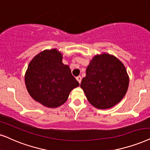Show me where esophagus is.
<instances>
[{
	"instance_id": "1",
	"label": "esophagus",
	"mask_w": 150,
	"mask_h": 150,
	"mask_svg": "<svg viewBox=\"0 0 150 150\" xmlns=\"http://www.w3.org/2000/svg\"><path fill=\"white\" fill-rule=\"evenodd\" d=\"M76 80L78 81V82H79V83H81V80H82V78H81V76H79L76 77Z\"/></svg>"
}]
</instances>
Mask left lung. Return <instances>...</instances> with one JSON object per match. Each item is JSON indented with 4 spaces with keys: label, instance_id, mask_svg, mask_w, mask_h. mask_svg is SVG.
Masks as SVG:
<instances>
[{
    "label": "left lung",
    "instance_id": "left-lung-1",
    "mask_svg": "<svg viewBox=\"0 0 150 150\" xmlns=\"http://www.w3.org/2000/svg\"><path fill=\"white\" fill-rule=\"evenodd\" d=\"M128 86L129 76L125 66L114 56L105 53L92 58L81 83L89 102L103 110L119 103Z\"/></svg>",
    "mask_w": 150,
    "mask_h": 150
}]
</instances>
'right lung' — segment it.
Wrapping results in <instances>:
<instances>
[{"label": "right lung", "mask_w": 150, "mask_h": 150, "mask_svg": "<svg viewBox=\"0 0 150 150\" xmlns=\"http://www.w3.org/2000/svg\"><path fill=\"white\" fill-rule=\"evenodd\" d=\"M63 54L56 49L44 50L29 64L25 82L32 98L50 108L61 106L69 93L79 85L69 66L62 62Z\"/></svg>", "instance_id": "1"}]
</instances>
